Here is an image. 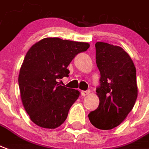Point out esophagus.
I'll return each instance as SVG.
<instances>
[{
	"label": "esophagus",
	"mask_w": 149,
	"mask_h": 149,
	"mask_svg": "<svg viewBox=\"0 0 149 149\" xmlns=\"http://www.w3.org/2000/svg\"><path fill=\"white\" fill-rule=\"evenodd\" d=\"M90 93V91L89 90H87V91H81V95L82 96H85L87 95H88Z\"/></svg>",
	"instance_id": "obj_1"
}]
</instances>
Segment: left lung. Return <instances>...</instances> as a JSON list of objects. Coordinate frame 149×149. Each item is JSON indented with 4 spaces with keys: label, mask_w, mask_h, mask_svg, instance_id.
Returning <instances> with one entry per match:
<instances>
[{
    "label": "left lung",
    "mask_w": 149,
    "mask_h": 149,
    "mask_svg": "<svg viewBox=\"0 0 149 149\" xmlns=\"http://www.w3.org/2000/svg\"><path fill=\"white\" fill-rule=\"evenodd\" d=\"M96 65L100 72L96 92L100 105L88 118L95 127L111 130L122 123L137 98L136 68L122 47L106 42L95 43Z\"/></svg>",
    "instance_id": "1"
}]
</instances>
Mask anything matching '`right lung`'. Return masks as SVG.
<instances>
[{"mask_svg": "<svg viewBox=\"0 0 149 149\" xmlns=\"http://www.w3.org/2000/svg\"><path fill=\"white\" fill-rule=\"evenodd\" d=\"M89 48L87 42L46 38L27 51L19 75V87L25 111L38 126L55 129L67 118L80 91L58 84L69 77L68 66Z\"/></svg>", "mask_w": 149, "mask_h": 149, "instance_id": "right-lung-1", "label": "right lung"}]
</instances>
